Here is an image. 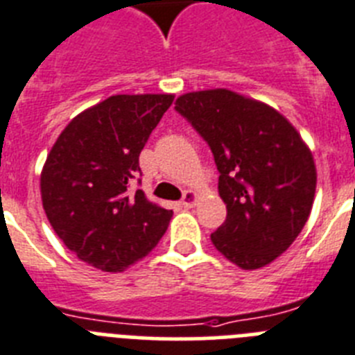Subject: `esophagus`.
<instances>
[{
  "mask_svg": "<svg viewBox=\"0 0 355 355\" xmlns=\"http://www.w3.org/2000/svg\"><path fill=\"white\" fill-rule=\"evenodd\" d=\"M195 202H196L195 191H186V193H184V196H182V200H180V205H182V207L189 209V207H193V205H195Z\"/></svg>",
  "mask_w": 355,
  "mask_h": 355,
  "instance_id": "esophagus-1",
  "label": "esophagus"
}]
</instances>
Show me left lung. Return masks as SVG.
<instances>
[{
  "instance_id": "8db88e82",
  "label": "left lung",
  "mask_w": 355,
  "mask_h": 355,
  "mask_svg": "<svg viewBox=\"0 0 355 355\" xmlns=\"http://www.w3.org/2000/svg\"><path fill=\"white\" fill-rule=\"evenodd\" d=\"M207 141L227 220L211 241L243 270L275 261L313 209L316 166L297 128L273 107L229 89L187 92L175 103Z\"/></svg>"
}]
</instances>
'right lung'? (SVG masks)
<instances>
[{
	"label": "right lung",
	"instance_id": "right-lung-1",
	"mask_svg": "<svg viewBox=\"0 0 355 355\" xmlns=\"http://www.w3.org/2000/svg\"><path fill=\"white\" fill-rule=\"evenodd\" d=\"M173 94H116L80 112L58 135L41 173V196L55 234L101 271L146 257L173 211L130 191L139 153Z\"/></svg>",
	"mask_w": 355,
	"mask_h": 355
}]
</instances>
